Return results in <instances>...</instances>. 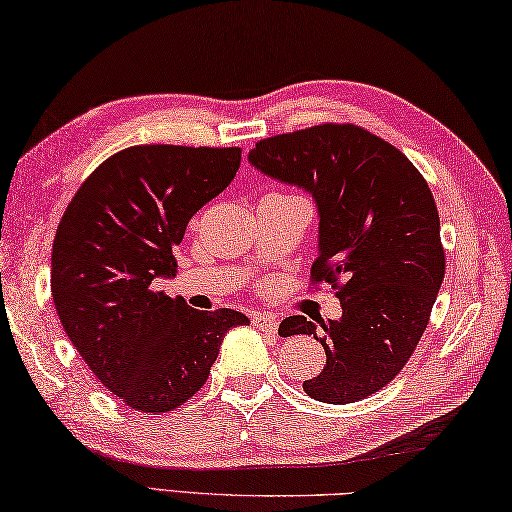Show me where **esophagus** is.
Listing matches in <instances>:
<instances>
[{"instance_id": "esophagus-1", "label": "esophagus", "mask_w": 512, "mask_h": 512, "mask_svg": "<svg viewBox=\"0 0 512 512\" xmlns=\"http://www.w3.org/2000/svg\"><path fill=\"white\" fill-rule=\"evenodd\" d=\"M253 324L259 331H266V333H277V327H280V322H277L273 315H268V313L253 315Z\"/></svg>"}]
</instances>
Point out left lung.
I'll return each instance as SVG.
<instances>
[{
	"label": "left lung",
	"instance_id": "1",
	"mask_svg": "<svg viewBox=\"0 0 512 512\" xmlns=\"http://www.w3.org/2000/svg\"><path fill=\"white\" fill-rule=\"evenodd\" d=\"M248 163L309 192L318 206L315 282L336 288L338 320L291 315L280 336L322 342L327 365L304 380L320 403L345 405L392 383L430 320L445 275L441 221L405 154L356 125H315L259 141Z\"/></svg>",
	"mask_w": 512,
	"mask_h": 512
}]
</instances>
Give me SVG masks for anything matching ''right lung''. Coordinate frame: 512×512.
<instances>
[{
  "label": "right lung",
  "mask_w": 512,
  "mask_h": 512,
  "mask_svg": "<svg viewBox=\"0 0 512 512\" xmlns=\"http://www.w3.org/2000/svg\"><path fill=\"white\" fill-rule=\"evenodd\" d=\"M239 147L136 145L98 165L55 232L51 295L73 347L125 405L170 412L206 385L226 333L250 320L154 291L176 275L188 221L228 188Z\"/></svg>",
  "instance_id": "1"
}]
</instances>
